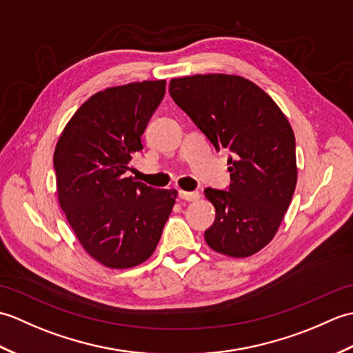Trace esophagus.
<instances>
[{
	"label": "esophagus",
	"mask_w": 353,
	"mask_h": 353,
	"mask_svg": "<svg viewBox=\"0 0 353 353\" xmlns=\"http://www.w3.org/2000/svg\"><path fill=\"white\" fill-rule=\"evenodd\" d=\"M179 197L185 201H196L200 199V194L197 191H179Z\"/></svg>",
	"instance_id": "1"
}]
</instances>
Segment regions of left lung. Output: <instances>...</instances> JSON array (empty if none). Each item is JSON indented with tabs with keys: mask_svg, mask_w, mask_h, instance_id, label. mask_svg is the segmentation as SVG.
I'll use <instances>...</instances> for the list:
<instances>
[{
	"mask_svg": "<svg viewBox=\"0 0 353 353\" xmlns=\"http://www.w3.org/2000/svg\"><path fill=\"white\" fill-rule=\"evenodd\" d=\"M170 95L215 150L232 153L228 191L205 190L215 208L206 243L232 258L250 256L272 241L294 194V132L272 97L244 77L172 79Z\"/></svg>",
	"mask_w": 353,
	"mask_h": 353,
	"instance_id": "8db88e82",
	"label": "left lung"
}]
</instances>
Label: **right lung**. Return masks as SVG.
Listing matches in <instances>:
<instances>
[{
    "mask_svg": "<svg viewBox=\"0 0 353 353\" xmlns=\"http://www.w3.org/2000/svg\"><path fill=\"white\" fill-rule=\"evenodd\" d=\"M165 85L145 80L94 94L65 125L54 150L66 220L89 256L109 268L137 267L152 256L177 197L176 190L125 177Z\"/></svg>",
    "mask_w": 353,
    "mask_h": 353,
    "instance_id": "right-lung-1",
    "label": "right lung"
}]
</instances>
